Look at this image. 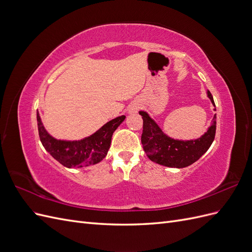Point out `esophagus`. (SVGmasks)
Instances as JSON below:
<instances>
[{
  "label": "esophagus",
  "mask_w": 252,
  "mask_h": 252,
  "mask_svg": "<svg viewBox=\"0 0 252 252\" xmlns=\"http://www.w3.org/2000/svg\"><path fill=\"white\" fill-rule=\"evenodd\" d=\"M139 107H140V105H139V103H132L131 105H130V107H129V111L130 112H136L138 111V109H139Z\"/></svg>",
  "instance_id": "obj_1"
}]
</instances>
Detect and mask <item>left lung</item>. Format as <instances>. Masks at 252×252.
<instances>
[{
  "label": "left lung",
  "mask_w": 252,
  "mask_h": 252,
  "mask_svg": "<svg viewBox=\"0 0 252 252\" xmlns=\"http://www.w3.org/2000/svg\"><path fill=\"white\" fill-rule=\"evenodd\" d=\"M207 94L215 105L210 91H208ZM140 114L143 119L141 141L144 151L152 162L159 165L184 168L197 161L209 149L215 140L217 129L216 114L207 132L200 139L191 141H178L168 138L146 112L140 111Z\"/></svg>",
  "instance_id": "1"
}]
</instances>
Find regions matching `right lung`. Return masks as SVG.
<instances>
[{"label":"right lung","mask_w":252,"mask_h":252,"mask_svg":"<svg viewBox=\"0 0 252 252\" xmlns=\"http://www.w3.org/2000/svg\"><path fill=\"white\" fill-rule=\"evenodd\" d=\"M125 116L118 117L106 123L102 128L88 138L81 141H58L47 133L36 113L40 140L49 154L59 163L68 168L96 164L107 156L114 130L125 120Z\"/></svg>","instance_id":"add662e5"}]
</instances>
